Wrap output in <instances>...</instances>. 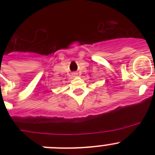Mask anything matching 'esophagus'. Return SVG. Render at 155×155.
I'll use <instances>...</instances> for the list:
<instances>
[{
    "mask_svg": "<svg viewBox=\"0 0 155 155\" xmlns=\"http://www.w3.org/2000/svg\"><path fill=\"white\" fill-rule=\"evenodd\" d=\"M77 73H72V76H73V77H76V76H77Z\"/></svg>",
    "mask_w": 155,
    "mask_h": 155,
    "instance_id": "1",
    "label": "esophagus"
}]
</instances>
